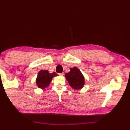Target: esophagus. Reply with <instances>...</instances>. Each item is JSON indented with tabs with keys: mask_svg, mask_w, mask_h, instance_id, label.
Segmentation results:
<instances>
[{
	"mask_svg": "<svg viewBox=\"0 0 130 130\" xmlns=\"http://www.w3.org/2000/svg\"><path fill=\"white\" fill-rule=\"evenodd\" d=\"M59 75H60V76H63V75H64V74H63V73H59Z\"/></svg>",
	"mask_w": 130,
	"mask_h": 130,
	"instance_id": "1",
	"label": "esophagus"
}]
</instances>
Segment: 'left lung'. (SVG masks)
<instances>
[{"instance_id":"left-lung-1","label":"left lung","mask_w":130,"mask_h":130,"mask_svg":"<svg viewBox=\"0 0 130 130\" xmlns=\"http://www.w3.org/2000/svg\"><path fill=\"white\" fill-rule=\"evenodd\" d=\"M65 76L70 86L74 89L79 90L84 87V78L77 68H71L70 72L66 74Z\"/></svg>"}]
</instances>
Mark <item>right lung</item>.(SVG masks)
Here are the masks:
<instances>
[{"label":"right lung","instance_id":"obj_1","mask_svg":"<svg viewBox=\"0 0 130 130\" xmlns=\"http://www.w3.org/2000/svg\"><path fill=\"white\" fill-rule=\"evenodd\" d=\"M57 75V74L55 72L50 73L48 70H41L37 75L36 79L37 85L38 88L44 89L48 86L52 78Z\"/></svg>","mask_w":130,"mask_h":130}]
</instances>
